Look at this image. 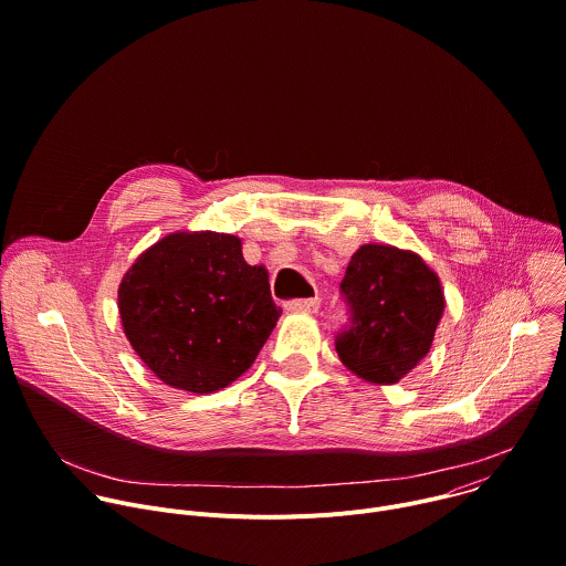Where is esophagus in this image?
Listing matches in <instances>:
<instances>
[{
	"mask_svg": "<svg viewBox=\"0 0 566 566\" xmlns=\"http://www.w3.org/2000/svg\"><path fill=\"white\" fill-rule=\"evenodd\" d=\"M317 308H319V297L293 300L286 304V311H291V313H317Z\"/></svg>",
	"mask_w": 566,
	"mask_h": 566,
	"instance_id": "obj_1",
	"label": "esophagus"
}]
</instances>
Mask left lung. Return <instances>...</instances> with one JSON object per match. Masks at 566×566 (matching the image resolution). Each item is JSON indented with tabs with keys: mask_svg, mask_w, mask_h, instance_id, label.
I'll list each match as a JSON object with an SVG mask.
<instances>
[{
	"mask_svg": "<svg viewBox=\"0 0 566 566\" xmlns=\"http://www.w3.org/2000/svg\"><path fill=\"white\" fill-rule=\"evenodd\" d=\"M339 291L350 313L335 337L342 364L373 385L400 382L431 348L444 313L440 277L413 251L364 244Z\"/></svg>",
	"mask_w": 566,
	"mask_h": 566,
	"instance_id": "left-lung-1",
	"label": "left lung"
}]
</instances>
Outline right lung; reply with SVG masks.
<instances>
[{"mask_svg": "<svg viewBox=\"0 0 566 566\" xmlns=\"http://www.w3.org/2000/svg\"><path fill=\"white\" fill-rule=\"evenodd\" d=\"M117 306L124 333L157 378L213 394L255 361L282 315L264 266L229 233H170L126 271Z\"/></svg>", "mask_w": 566, "mask_h": 566, "instance_id": "obj_1", "label": "right lung"}]
</instances>
